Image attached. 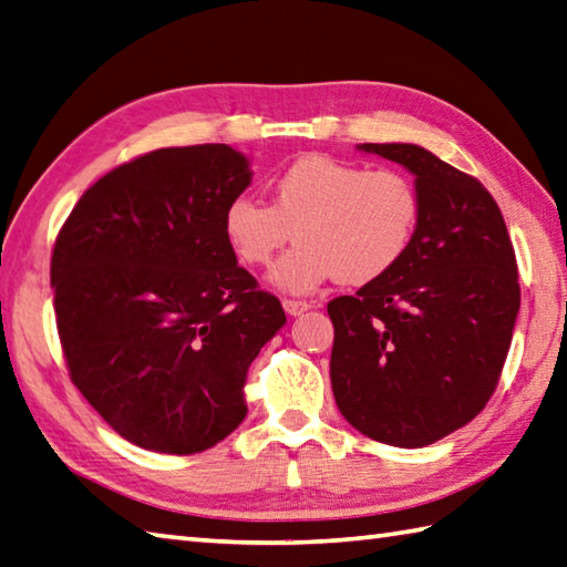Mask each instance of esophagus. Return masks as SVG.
Returning a JSON list of instances; mask_svg holds the SVG:
<instances>
[{
    "label": "esophagus",
    "mask_w": 567,
    "mask_h": 567,
    "mask_svg": "<svg viewBox=\"0 0 567 567\" xmlns=\"http://www.w3.org/2000/svg\"><path fill=\"white\" fill-rule=\"evenodd\" d=\"M282 307H285V311L290 317H299V315H305V311L311 307L309 302H299V299H282Z\"/></svg>",
    "instance_id": "esophagus-1"
}]
</instances>
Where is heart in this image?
I'll return each instance as SVG.
<instances>
[{"mask_svg":"<svg viewBox=\"0 0 567 567\" xmlns=\"http://www.w3.org/2000/svg\"><path fill=\"white\" fill-rule=\"evenodd\" d=\"M419 221L421 195L409 175L305 155L272 177L270 204L246 195L228 202L224 236L240 262L262 268L295 231L299 244L275 265L272 282L309 295L333 277L368 285L392 272Z\"/></svg>","mask_w":567,"mask_h":567,"instance_id":"obj_1","label":"heart"}]
</instances>
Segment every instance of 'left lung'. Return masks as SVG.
Returning <instances> with one entry per match:
<instances>
[{"instance_id":"1","label":"left lung","mask_w":567,"mask_h":567,"mask_svg":"<svg viewBox=\"0 0 567 567\" xmlns=\"http://www.w3.org/2000/svg\"><path fill=\"white\" fill-rule=\"evenodd\" d=\"M416 179L421 221L392 272L329 302L331 388L368 439L421 449L473 421L495 392L522 290L497 202L414 143H363Z\"/></svg>"}]
</instances>
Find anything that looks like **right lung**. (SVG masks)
I'll list each match as a JSON object with an SVG mask.
<instances>
[{"mask_svg":"<svg viewBox=\"0 0 567 567\" xmlns=\"http://www.w3.org/2000/svg\"><path fill=\"white\" fill-rule=\"evenodd\" d=\"M226 143L161 148L100 177L60 228L51 258L70 380L118 436L192 455L246 419L244 384L282 329L224 236L250 185Z\"/></svg>","mask_w":567,"mask_h":567,"instance_id":"add662e5","label":"right lung"}]
</instances>
